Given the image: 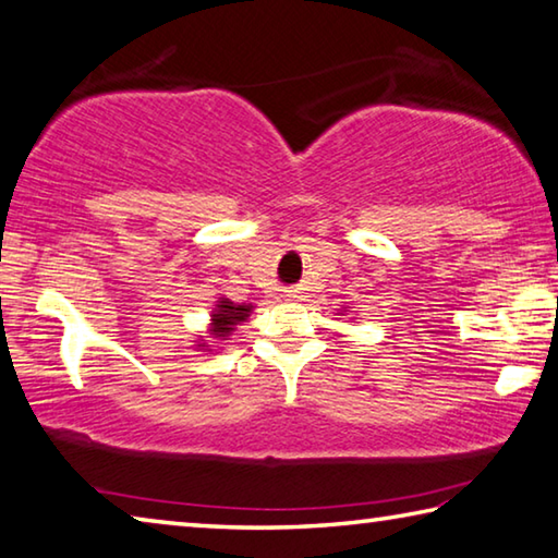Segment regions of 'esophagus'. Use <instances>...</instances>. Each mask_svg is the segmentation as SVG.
Segmentation results:
<instances>
[{"mask_svg":"<svg viewBox=\"0 0 558 558\" xmlns=\"http://www.w3.org/2000/svg\"><path fill=\"white\" fill-rule=\"evenodd\" d=\"M289 296H291V294H289Z\"/></svg>","mask_w":558,"mask_h":558,"instance_id":"esophagus-1","label":"esophagus"}]
</instances>
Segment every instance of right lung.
<instances>
[{
    "label": "right lung",
    "instance_id": "1",
    "mask_svg": "<svg viewBox=\"0 0 558 558\" xmlns=\"http://www.w3.org/2000/svg\"><path fill=\"white\" fill-rule=\"evenodd\" d=\"M254 311L252 304H234V301L220 296L215 301V308L210 311V324H208V336H198V340H193L195 348L203 350V353H213V343H225L230 340L232 330L238 328L240 324L250 318V314ZM213 337V341L207 338Z\"/></svg>",
    "mask_w": 558,
    "mask_h": 558
}]
</instances>
